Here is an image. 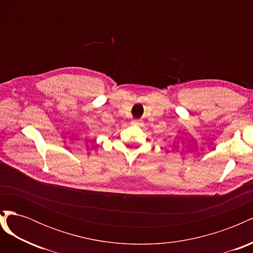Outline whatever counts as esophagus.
I'll return each mask as SVG.
<instances>
[{
  "instance_id": "1",
  "label": "esophagus",
  "mask_w": 253,
  "mask_h": 253,
  "mask_svg": "<svg viewBox=\"0 0 253 253\" xmlns=\"http://www.w3.org/2000/svg\"><path fill=\"white\" fill-rule=\"evenodd\" d=\"M141 120L140 119H136V120H133L132 121V125H134V126H140L141 125Z\"/></svg>"
}]
</instances>
